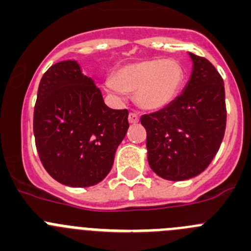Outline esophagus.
<instances>
[{"label":"esophagus","instance_id":"34e87169","mask_svg":"<svg viewBox=\"0 0 251 251\" xmlns=\"http://www.w3.org/2000/svg\"><path fill=\"white\" fill-rule=\"evenodd\" d=\"M139 120H140L139 116H137L135 112H130V114H128V123H130V124L135 125V124L139 123Z\"/></svg>","mask_w":251,"mask_h":251}]
</instances>
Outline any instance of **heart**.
<instances>
[{
  "mask_svg": "<svg viewBox=\"0 0 251 251\" xmlns=\"http://www.w3.org/2000/svg\"><path fill=\"white\" fill-rule=\"evenodd\" d=\"M184 67L173 58H145L117 67L106 86L116 94L135 92L144 110H160L170 105L184 82Z\"/></svg>",
  "mask_w": 251,
  "mask_h": 251,
  "instance_id": "heart-1",
  "label": "heart"
}]
</instances>
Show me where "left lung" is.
<instances>
[{"label":"left lung","instance_id":"1","mask_svg":"<svg viewBox=\"0 0 251 251\" xmlns=\"http://www.w3.org/2000/svg\"><path fill=\"white\" fill-rule=\"evenodd\" d=\"M193 74L170 105L141 117L150 168L165 180L201 174L218 153L226 127L224 81L209 60L190 53Z\"/></svg>","mask_w":251,"mask_h":251}]
</instances>
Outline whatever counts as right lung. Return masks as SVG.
<instances>
[{
  "label": "right lung",
  "mask_w": 251,
  "mask_h": 251,
  "mask_svg": "<svg viewBox=\"0 0 251 251\" xmlns=\"http://www.w3.org/2000/svg\"><path fill=\"white\" fill-rule=\"evenodd\" d=\"M127 110L103 102L76 61L52 65L38 85L33 111L36 149L56 181L72 187L99 184L110 173L128 128Z\"/></svg>",
  "instance_id": "1"
}]
</instances>
